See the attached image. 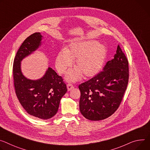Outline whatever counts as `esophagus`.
Instances as JSON below:
<instances>
[{
    "instance_id": "obj_1",
    "label": "esophagus",
    "mask_w": 150,
    "mask_h": 150,
    "mask_svg": "<svg viewBox=\"0 0 150 150\" xmlns=\"http://www.w3.org/2000/svg\"><path fill=\"white\" fill-rule=\"evenodd\" d=\"M74 88V86L72 84H67V88L68 91H71Z\"/></svg>"
}]
</instances>
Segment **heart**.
<instances>
[{
	"mask_svg": "<svg viewBox=\"0 0 150 150\" xmlns=\"http://www.w3.org/2000/svg\"><path fill=\"white\" fill-rule=\"evenodd\" d=\"M107 56V49L95 40L71 43L65 50L60 51L56 59L55 65L57 72L64 74L76 60V67L68 71L66 79L75 82L84 74L90 78L98 74L102 70Z\"/></svg>",
	"mask_w": 150,
	"mask_h": 150,
	"instance_id": "b5f03b06",
	"label": "heart"
}]
</instances>
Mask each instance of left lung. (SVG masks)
<instances>
[{"instance_id":"8db88e82","label":"left lung","mask_w":150,"mask_h":150,"mask_svg":"<svg viewBox=\"0 0 150 150\" xmlns=\"http://www.w3.org/2000/svg\"><path fill=\"white\" fill-rule=\"evenodd\" d=\"M129 63L119 45L114 59L90 80L79 86V110L87 119L104 120L118 108L129 81Z\"/></svg>"}]
</instances>
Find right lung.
<instances>
[{
  "instance_id": "add662e5",
  "label": "right lung",
  "mask_w": 150,
  "mask_h": 150,
  "mask_svg": "<svg viewBox=\"0 0 150 150\" xmlns=\"http://www.w3.org/2000/svg\"><path fill=\"white\" fill-rule=\"evenodd\" d=\"M42 37L36 32L24 40L13 61V76L17 98L26 112L36 118L47 120L57 112L60 100L67 90L66 85L50 67L36 80L25 77L21 69V62L41 45Z\"/></svg>"
}]
</instances>
